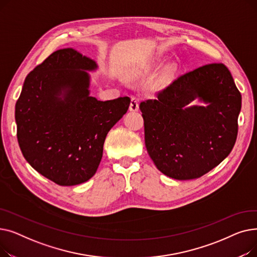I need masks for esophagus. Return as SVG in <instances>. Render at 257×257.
Masks as SVG:
<instances>
[{
  "label": "esophagus",
  "mask_w": 257,
  "mask_h": 257,
  "mask_svg": "<svg viewBox=\"0 0 257 257\" xmlns=\"http://www.w3.org/2000/svg\"><path fill=\"white\" fill-rule=\"evenodd\" d=\"M130 110L131 111H138L139 110V100L136 97H131L130 102Z\"/></svg>",
  "instance_id": "34e87169"
}]
</instances>
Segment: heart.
Masks as SVG:
<instances>
[{
  "label": "heart",
  "mask_w": 257,
  "mask_h": 257,
  "mask_svg": "<svg viewBox=\"0 0 257 257\" xmlns=\"http://www.w3.org/2000/svg\"><path fill=\"white\" fill-rule=\"evenodd\" d=\"M174 74H175V66L174 65L167 66L165 71L161 73L160 76L155 80V82L152 85V89L156 91L166 87L172 81Z\"/></svg>",
  "instance_id": "1"
}]
</instances>
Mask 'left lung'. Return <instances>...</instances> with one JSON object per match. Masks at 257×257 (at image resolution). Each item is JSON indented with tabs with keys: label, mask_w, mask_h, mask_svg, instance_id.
Here are the masks:
<instances>
[{
	"label": "left lung",
	"mask_w": 257,
	"mask_h": 257,
	"mask_svg": "<svg viewBox=\"0 0 257 257\" xmlns=\"http://www.w3.org/2000/svg\"><path fill=\"white\" fill-rule=\"evenodd\" d=\"M196 98L207 106L187 105ZM241 94L223 63L187 72L141 102L145 145L167 176L190 180L203 176L231 152L237 137Z\"/></svg>",
	"instance_id": "obj_1"
}]
</instances>
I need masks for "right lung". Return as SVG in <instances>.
<instances>
[{"instance_id":"right-lung-1","label":"right lung","mask_w":257,"mask_h":257,"mask_svg":"<svg viewBox=\"0 0 257 257\" xmlns=\"http://www.w3.org/2000/svg\"><path fill=\"white\" fill-rule=\"evenodd\" d=\"M90 58L67 48L52 53L26 77L16 104L17 137L30 166L58 185L83 183L97 172L107 133L130 98L89 96Z\"/></svg>"}]
</instances>
